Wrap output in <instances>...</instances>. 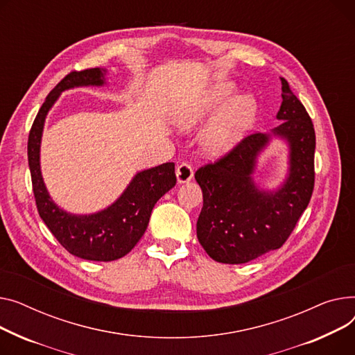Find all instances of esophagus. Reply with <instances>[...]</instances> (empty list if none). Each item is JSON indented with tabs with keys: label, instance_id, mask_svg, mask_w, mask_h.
<instances>
[{
	"label": "esophagus",
	"instance_id": "1",
	"mask_svg": "<svg viewBox=\"0 0 355 355\" xmlns=\"http://www.w3.org/2000/svg\"><path fill=\"white\" fill-rule=\"evenodd\" d=\"M176 176H178V182L179 183H184V182H189L193 178V169L192 166L187 163V162H182L178 169H176Z\"/></svg>",
	"mask_w": 355,
	"mask_h": 355
}]
</instances>
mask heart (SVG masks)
I'll return each instance as SVG.
<instances>
[{
  "mask_svg": "<svg viewBox=\"0 0 355 355\" xmlns=\"http://www.w3.org/2000/svg\"><path fill=\"white\" fill-rule=\"evenodd\" d=\"M234 93L235 89L232 85L219 83L180 109L178 113L179 124L186 129L196 126L222 107ZM255 119L257 103L252 97L238 96L232 98L206 130L203 136V148L212 155L227 152L234 148L246 130L252 128Z\"/></svg>",
  "mask_w": 355,
  "mask_h": 355,
  "instance_id": "b5f03b06",
  "label": "heart"
}]
</instances>
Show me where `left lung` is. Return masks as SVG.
Instances as JSON below:
<instances>
[{
    "instance_id": "8db88e82",
    "label": "left lung",
    "mask_w": 355,
    "mask_h": 355,
    "mask_svg": "<svg viewBox=\"0 0 355 355\" xmlns=\"http://www.w3.org/2000/svg\"><path fill=\"white\" fill-rule=\"evenodd\" d=\"M282 104L272 130L289 141L291 169L275 193L259 192L251 175L269 135L254 132L196 171L203 193L196 223L206 254L222 263H245L281 248L311 200L315 183V130L304 104L281 77Z\"/></svg>"
}]
</instances>
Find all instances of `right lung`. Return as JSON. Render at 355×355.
Here are the masks:
<instances>
[{"mask_svg":"<svg viewBox=\"0 0 355 355\" xmlns=\"http://www.w3.org/2000/svg\"><path fill=\"white\" fill-rule=\"evenodd\" d=\"M103 71L100 69L74 70L58 83L34 119L27 152L37 209L54 238L71 255L109 262L128 255L136 246L148 227L153 206L176 184V175L172 162L143 171L136 175L116 203L89 216L66 214L50 199L40 172V141L47 112L61 92L77 86H101Z\"/></svg>","mask_w":355,"mask_h":355,"instance_id":"add662e5","label":"right lung"}]
</instances>
